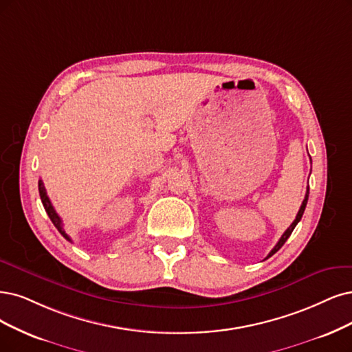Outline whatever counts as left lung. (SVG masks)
Masks as SVG:
<instances>
[{
    "mask_svg": "<svg viewBox=\"0 0 352 352\" xmlns=\"http://www.w3.org/2000/svg\"><path fill=\"white\" fill-rule=\"evenodd\" d=\"M307 199H309V187H307V191H306V196H305V200H303V203H302V206H300V209H298V213H297V216H296V219H294V222L290 225V228L285 230L284 233H283V236L280 238V241L277 242V245L274 246V248L271 250V252L268 254V256L267 258H270L271 255H274L281 246L285 243V241H287L289 238H290V235H292V232L294 230V228H296V225L300 222V219H302V216H303V213H305V209H306V204H307Z\"/></svg>",
    "mask_w": 352,
    "mask_h": 352,
    "instance_id": "1",
    "label": "left lung"
}]
</instances>
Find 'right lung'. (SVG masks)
<instances>
[{
  "label": "right lung",
  "instance_id": "obj_1",
  "mask_svg": "<svg viewBox=\"0 0 352 352\" xmlns=\"http://www.w3.org/2000/svg\"><path fill=\"white\" fill-rule=\"evenodd\" d=\"M38 194H41V199H42L43 207H45V210H46L47 216L50 217L52 223L55 225V228L59 230V233H60V235H62L65 239L69 241V242H72V241H71V238L67 235V233H65L63 223H62V219L59 217V214H58V213H56V210L54 209V206H52V203H50V200H49V197H47V194H46V188H45V186H43V183H42V179H38Z\"/></svg>",
  "mask_w": 352,
  "mask_h": 352
}]
</instances>
